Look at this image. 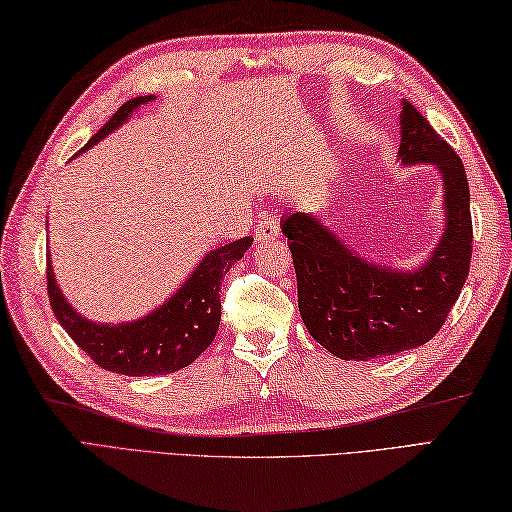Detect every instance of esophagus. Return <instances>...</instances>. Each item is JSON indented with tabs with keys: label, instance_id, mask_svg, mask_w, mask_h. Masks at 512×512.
Returning a JSON list of instances; mask_svg holds the SVG:
<instances>
[{
	"label": "esophagus",
	"instance_id": "34e87169",
	"mask_svg": "<svg viewBox=\"0 0 512 512\" xmlns=\"http://www.w3.org/2000/svg\"><path fill=\"white\" fill-rule=\"evenodd\" d=\"M280 236V221L271 215H265L258 221L256 228V243H271Z\"/></svg>",
	"mask_w": 512,
	"mask_h": 512
}]
</instances>
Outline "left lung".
<instances>
[{
	"instance_id": "left-lung-1",
	"label": "left lung",
	"mask_w": 512,
	"mask_h": 512,
	"mask_svg": "<svg viewBox=\"0 0 512 512\" xmlns=\"http://www.w3.org/2000/svg\"><path fill=\"white\" fill-rule=\"evenodd\" d=\"M404 165L432 162L445 186V232L426 265L384 269L345 247L304 213L282 219L297 276V304L310 336L343 360L393 356L428 343L441 330L469 276L473 228L463 160L428 119L402 102Z\"/></svg>"
}]
</instances>
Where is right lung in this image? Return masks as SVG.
Returning <instances> with one entry per match:
<instances>
[{
  "mask_svg": "<svg viewBox=\"0 0 512 512\" xmlns=\"http://www.w3.org/2000/svg\"><path fill=\"white\" fill-rule=\"evenodd\" d=\"M149 99L154 97H134L123 104L84 149L119 128ZM84 149H80V154ZM252 241V236H245V239L217 247L199 263L193 276L180 286V291L169 302L139 321L119 323V326H108V323L104 326V323L80 317L62 297L54 278L52 260L47 258L49 304L60 326L97 367L121 373V376H165V373L189 367L213 343L221 319V282L236 260L243 258Z\"/></svg>",
  "mask_w": 512,
  "mask_h": 512,
  "instance_id": "obj_1",
  "label": "right lung"
}]
</instances>
